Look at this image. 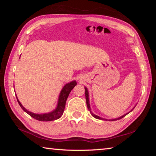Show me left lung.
<instances>
[{
  "label": "left lung",
  "instance_id": "1",
  "mask_svg": "<svg viewBox=\"0 0 156 156\" xmlns=\"http://www.w3.org/2000/svg\"><path fill=\"white\" fill-rule=\"evenodd\" d=\"M84 89H85V98H86V102H87V108H88V109H89V111H90L91 114L92 115V116H93V117L97 118V119H100V120H102V118H101L100 117H99V116H98V115H96L94 114V113L91 112L90 106H89V95H88V91H87V88H86V87L84 88ZM131 111H132V110H131ZM126 114H128V113H126ZM126 114H125L124 115L121 116V117H120V118H116V119L112 120H119V119H121V118H122L123 117H125V116Z\"/></svg>",
  "mask_w": 156,
  "mask_h": 156
}]
</instances>
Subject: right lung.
I'll return each instance as SVG.
<instances>
[{"label": "right lung", "instance_id": "obj_1", "mask_svg": "<svg viewBox=\"0 0 156 156\" xmlns=\"http://www.w3.org/2000/svg\"><path fill=\"white\" fill-rule=\"evenodd\" d=\"M77 84L76 81H72L71 83H68L66 84V85L62 88L61 92H60V96H59V99H58V106L56 109L54 111H53L52 112L49 113H44V114H36V113H31L29 112L25 108L21 105L19 100H18L17 97V100L18 102L20 107L22 108L24 112H25L27 113H28L31 117H32L34 119L39 121H52L57 120L61 117L62 115L63 114V112H64L65 108V104L66 101H67V99L71 91L74 88V87Z\"/></svg>", "mask_w": 156, "mask_h": 156}]
</instances>
